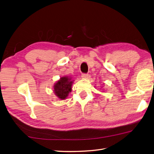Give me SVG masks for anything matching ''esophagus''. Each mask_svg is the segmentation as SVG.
Here are the masks:
<instances>
[{
    "instance_id": "1",
    "label": "esophagus",
    "mask_w": 154,
    "mask_h": 154,
    "mask_svg": "<svg viewBox=\"0 0 154 154\" xmlns=\"http://www.w3.org/2000/svg\"><path fill=\"white\" fill-rule=\"evenodd\" d=\"M88 74H87V73H83L82 75V77L83 78H86L88 77Z\"/></svg>"
}]
</instances>
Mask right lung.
<instances>
[{
    "label": "right lung",
    "mask_w": 154,
    "mask_h": 154,
    "mask_svg": "<svg viewBox=\"0 0 154 154\" xmlns=\"http://www.w3.org/2000/svg\"><path fill=\"white\" fill-rule=\"evenodd\" d=\"M72 82L67 77H62L54 86V91L60 99L64 100L71 91Z\"/></svg>",
    "instance_id": "1"
}]
</instances>
